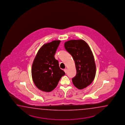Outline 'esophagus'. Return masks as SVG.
Returning a JSON list of instances; mask_svg holds the SVG:
<instances>
[{
	"instance_id": "1",
	"label": "esophagus",
	"mask_w": 125,
	"mask_h": 125,
	"mask_svg": "<svg viewBox=\"0 0 125 125\" xmlns=\"http://www.w3.org/2000/svg\"><path fill=\"white\" fill-rule=\"evenodd\" d=\"M64 72H65V73H67V69H64Z\"/></svg>"
}]
</instances>
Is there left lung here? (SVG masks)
Listing matches in <instances>:
<instances>
[{
  "mask_svg": "<svg viewBox=\"0 0 125 125\" xmlns=\"http://www.w3.org/2000/svg\"><path fill=\"white\" fill-rule=\"evenodd\" d=\"M66 51L74 60L76 74L72 80L74 86L82 89L90 85L95 77L96 66L90 47L83 40H70L65 42Z\"/></svg>",
  "mask_w": 125,
  "mask_h": 125,
  "instance_id": "left-lung-1",
  "label": "left lung"
}]
</instances>
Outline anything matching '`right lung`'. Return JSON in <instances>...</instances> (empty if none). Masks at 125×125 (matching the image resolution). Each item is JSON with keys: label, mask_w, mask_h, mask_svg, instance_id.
<instances>
[{"label": "right lung", "mask_w": 125, "mask_h": 125, "mask_svg": "<svg viewBox=\"0 0 125 125\" xmlns=\"http://www.w3.org/2000/svg\"><path fill=\"white\" fill-rule=\"evenodd\" d=\"M60 42L55 40L43 45L37 52L32 64L33 81L38 89L44 92L53 90L65 74L60 68L59 61L54 58Z\"/></svg>", "instance_id": "obj_1"}]
</instances>
